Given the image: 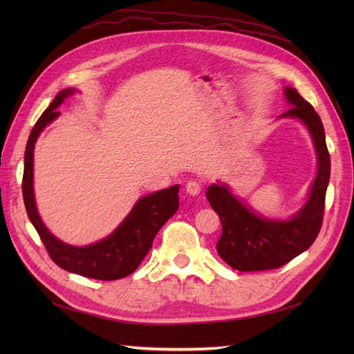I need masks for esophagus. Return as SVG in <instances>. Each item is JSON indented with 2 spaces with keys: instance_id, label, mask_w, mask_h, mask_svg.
<instances>
[{
  "instance_id": "esophagus-1",
  "label": "esophagus",
  "mask_w": 354,
  "mask_h": 354,
  "mask_svg": "<svg viewBox=\"0 0 354 354\" xmlns=\"http://www.w3.org/2000/svg\"><path fill=\"white\" fill-rule=\"evenodd\" d=\"M201 190H202V185H201L199 181H193V179H192V181L185 184V192L192 194V196H196V194L201 193Z\"/></svg>"
}]
</instances>
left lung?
Here are the masks:
<instances>
[{
  "label": "left lung",
  "mask_w": 354,
  "mask_h": 354,
  "mask_svg": "<svg viewBox=\"0 0 354 354\" xmlns=\"http://www.w3.org/2000/svg\"><path fill=\"white\" fill-rule=\"evenodd\" d=\"M284 97L292 108L280 118H297L307 127L318 158V170L306 204L289 219L280 221L255 213L231 193L227 184H212L205 193L209 205L222 222V236L216 245L217 252L231 268L243 272L275 269L289 263L309 250L322 225L330 181V155L324 126L312 104L295 88L286 86Z\"/></svg>",
  "instance_id": "obj_1"
}]
</instances>
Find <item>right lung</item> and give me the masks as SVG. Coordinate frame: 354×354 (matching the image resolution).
I'll use <instances>...</instances> for the list:
<instances>
[{"label": "right lung", "mask_w": 354, "mask_h": 354, "mask_svg": "<svg viewBox=\"0 0 354 354\" xmlns=\"http://www.w3.org/2000/svg\"><path fill=\"white\" fill-rule=\"evenodd\" d=\"M74 93H76L74 88L62 89L50 103V106L44 111L30 132L24 155L22 196H24L30 222L33 223L42 243L47 248L48 255L57 266L73 274L94 278V280H118L132 274L140 266V263L152 248L156 232L178 212L179 185H171L169 189L150 193L138 199L123 222L108 237L95 243L74 246L53 236L37 213L33 189V152L41 132L61 115V112L56 109Z\"/></svg>", "instance_id": "obj_1"}]
</instances>
